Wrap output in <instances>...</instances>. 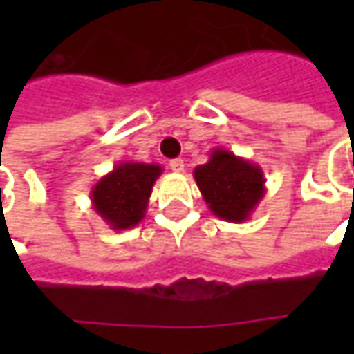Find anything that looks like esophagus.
Here are the masks:
<instances>
[{
    "mask_svg": "<svg viewBox=\"0 0 354 354\" xmlns=\"http://www.w3.org/2000/svg\"><path fill=\"white\" fill-rule=\"evenodd\" d=\"M170 169L174 172H184V159H172L170 161Z\"/></svg>",
    "mask_w": 354,
    "mask_h": 354,
    "instance_id": "34e87169",
    "label": "esophagus"
}]
</instances>
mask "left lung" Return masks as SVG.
I'll return each mask as SVG.
<instances>
[{"label": "left lung", "instance_id": "obj_1", "mask_svg": "<svg viewBox=\"0 0 354 354\" xmlns=\"http://www.w3.org/2000/svg\"><path fill=\"white\" fill-rule=\"evenodd\" d=\"M210 212L225 222H246L266 195V178L260 165L230 149L216 147L210 159L193 170Z\"/></svg>", "mask_w": 354, "mask_h": 354}]
</instances>
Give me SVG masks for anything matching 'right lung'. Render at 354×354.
I'll use <instances>...</instances> for the list:
<instances>
[{"mask_svg":"<svg viewBox=\"0 0 354 354\" xmlns=\"http://www.w3.org/2000/svg\"><path fill=\"white\" fill-rule=\"evenodd\" d=\"M162 174L155 162H119L102 176L91 189V203L96 214L111 230L136 227L146 216L153 184Z\"/></svg>","mask_w":354,"mask_h":354,"instance_id":"add662e5","label":"right lung"}]
</instances>
